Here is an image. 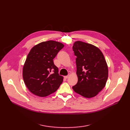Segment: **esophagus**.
Instances as JSON below:
<instances>
[{"instance_id": "obj_1", "label": "esophagus", "mask_w": 130, "mask_h": 130, "mask_svg": "<svg viewBox=\"0 0 130 130\" xmlns=\"http://www.w3.org/2000/svg\"><path fill=\"white\" fill-rule=\"evenodd\" d=\"M69 75H67V76H64V78H66V79H67L68 77H69Z\"/></svg>"}]
</instances>
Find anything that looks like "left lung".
<instances>
[{"instance_id":"left-lung-1","label":"left lung","mask_w":130,"mask_h":130,"mask_svg":"<svg viewBox=\"0 0 130 130\" xmlns=\"http://www.w3.org/2000/svg\"><path fill=\"white\" fill-rule=\"evenodd\" d=\"M76 56L77 84L73 86L76 93L87 98L96 95L105 87L108 67L103 54L92 44L77 41L73 46Z\"/></svg>"}]
</instances>
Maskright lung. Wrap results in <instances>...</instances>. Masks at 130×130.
<instances>
[{"label":"right lung","mask_w":130,"mask_h":130,"mask_svg":"<svg viewBox=\"0 0 130 130\" xmlns=\"http://www.w3.org/2000/svg\"><path fill=\"white\" fill-rule=\"evenodd\" d=\"M64 46L61 43L48 40L31 49L23 70L24 83L31 93L45 97L56 91L62 83L63 77L59 75L53 59Z\"/></svg>","instance_id":"right-lung-1"}]
</instances>
